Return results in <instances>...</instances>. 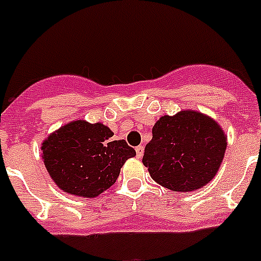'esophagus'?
<instances>
[{"label": "esophagus", "instance_id": "esophagus-1", "mask_svg": "<svg viewBox=\"0 0 261 261\" xmlns=\"http://www.w3.org/2000/svg\"><path fill=\"white\" fill-rule=\"evenodd\" d=\"M143 151H145L143 146H137V147H136V155H137L138 159H141V158L143 156Z\"/></svg>", "mask_w": 261, "mask_h": 261}]
</instances>
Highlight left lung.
<instances>
[{
    "label": "left lung",
    "mask_w": 261,
    "mask_h": 261,
    "mask_svg": "<svg viewBox=\"0 0 261 261\" xmlns=\"http://www.w3.org/2000/svg\"><path fill=\"white\" fill-rule=\"evenodd\" d=\"M226 150L221 126L202 112L184 110L164 115L152 126L143 166L152 180L173 191H193L215 177Z\"/></svg>",
    "instance_id": "obj_1"
}]
</instances>
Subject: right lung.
<instances>
[{
	"mask_svg": "<svg viewBox=\"0 0 261 261\" xmlns=\"http://www.w3.org/2000/svg\"><path fill=\"white\" fill-rule=\"evenodd\" d=\"M109 126L75 120L42 142L50 177L71 195L94 198L116 182L120 168L136 151L124 140L112 141Z\"/></svg>",
	"mask_w": 261,
	"mask_h": 261,
	"instance_id": "right-lung-1",
	"label": "right lung"
}]
</instances>
